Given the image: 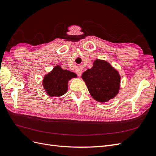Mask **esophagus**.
I'll list each match as a JSON object with an SVG mask.
<instances>
[{"label":"esophagus","instance_id":"1","mask_svg":"<svg viewBox=\"0 0 156 156\" xmlns=\"http://www.w3.org/2000/svg\"><path fill=\"white\" fill-rule=\"evenodd\" d=\"M76 74L78 75L79 76H81V75H82V70H80V69H77L76 71Z\"/></svg>","mask_w":156,"mask_h":156}]
</instances>
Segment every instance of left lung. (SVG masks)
I'll use <instances>...</instances> for the list:
<instances>
[{
	"label": "left lung",
	"instance_id": "8db88e82",
	"mask_svg": "<svg viewBox=\"0 0 156 156\" xmlns=\"http://www.w3.org/2000/svg\"><path fill=\"white\" fill-rule=\"evenodd\" d=\"M82 78L94 100L104 103L114 98L119 92L120 76L116 69L107 61L97 59L91 69H87Z\"/></svg>",
	"mask_w": 156,
	"mask_h": 156
}]
</instances>
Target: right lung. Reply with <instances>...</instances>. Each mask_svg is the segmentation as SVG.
Segmentation results:
<instances>
[{"instance_id": "1", "label": "right lung", "mask_w": 156, "mask_h": 156, "mask_svg": "<svg viewBox=\"0 0 156 156\" xmlns=\"http://www.w3.org/2000/svg\"><path fill=\"white\" fill-rule=\"evenodd\" d=\"M76 77L75 73L56 65L51 72L44 75L43 86L49 97H60L67 92L69 80Z\"/></svg>"}]
</instances>
